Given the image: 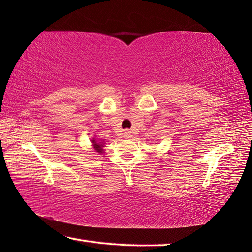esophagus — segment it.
Wrapping results in <instances>:
<instances>
[{"label":"esophagus","instance_id":"esophagus-1","mask_svg":"<svg viewBox=\"0 0 252 252\" xmlns=\"http://www.w3.org/2000/svg\"><path fill=\"white\" fill-rule=\"evenodd\" d=\"M123 136H125L126 139H130L132 136V132L129 131V130H126V131H125V133H123Z\"/></svg>","mask_w":252,"mask_h":252}]
</instances>
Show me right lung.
<instances>
[{
  "mask_svg": "<svg viewBox=\"0 0 252 252\" xmlns=\"http://www.w3.org/2000/svg\"><path fill=\"white\" fill-rule=\"evenodd\" d=\"M91 142H92L93 149H94V150H95L96 152H99V153H102V152H103V149H102V148L104 147V146H103V143L95 141V139H92V140H91Z\"/></svg>",
  "mask_w": 252,
  "mask_h": 252,
  "instance_id": "obj_1",
  "label": "right lung"
}]
</instances>
